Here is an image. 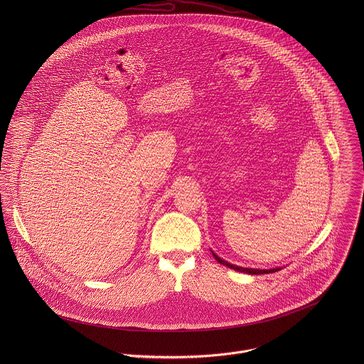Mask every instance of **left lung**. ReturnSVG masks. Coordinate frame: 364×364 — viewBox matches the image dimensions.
<instances>
[{
	"label": "left lung",
	"mask_w": 364,
	"mask_h": 364,
	"mask_svg": "<svg viewBox=\"0 0 364 364\" xmlns=\"http://www.w3.org/2000/svg\"><path fill=\"white\" fill-rule=\"evenodd\" d=\"M213 257L215 258L217 262H220L221 264H225L227 267H230V269H234V270H237V272H244V273H250V274H263V273H274V272H277V270H280V267H274V269H250V267H241V266H237V264H231V263H228V262H225V260L221 259L220 257H217L214 252H213Z\"/></svg>",
	"instance_id": "obj_1"
}]
</instances>
